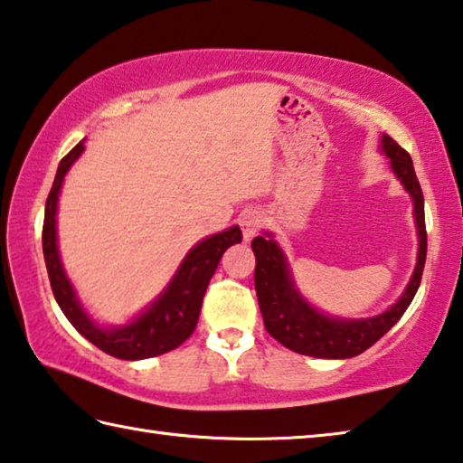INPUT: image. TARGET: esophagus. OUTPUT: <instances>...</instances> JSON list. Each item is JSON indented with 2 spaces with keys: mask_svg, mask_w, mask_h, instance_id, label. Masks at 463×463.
Here are the masks:
<instances>
[{
  "mask_svg": "<svg viewBox=\"0 0 463 463\" xmlns=\"http://www.w3.org/2000/svg\"><path fill=\"white\" fill-rule=\"evenodd\" d=\"M262 223H264V219L260 213H256V211H248V213L241 215L240 225H241V233H244V240L246 241L252 240L256 233L260 232Z\"/></svg>",
  "mask_w": 463,
  "mask_h": 463,
  "instance_id": "34e87169",
  "label": "esophagus"
}]
</instances>
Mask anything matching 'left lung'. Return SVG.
<instances>
[{"label": "left lung", "instance_id": "8db88e82", "mask_svg": "<svg viewBox=\"0 0 463 463\" xmlns=\"http://www.w3.org/2000/svg\"><path fill=\"white\" fill-rule=\"evenodd\" d=\"M383 152L391 158L394 175L401 178L404 189L412 197L415 205V222L419 232V254L417 266L412 272L409 287L402 297L391 309L368 319H339L323 315L305 301L295 288L293 277L287 266V258L282 254L277 241L270 233L252 240V250L256 256L254 285L260 305L264 327L269 334L288 350L313 358L344 360L354 358L368 347L374 345L380 337L388 334L396 321L417 295V288L423 277L427 258V230H425V199L420 191L419 178L409 152L401 148L391 136H383Z\"/></svg>", "mask_w": 463, "mask_h": 463}]
</instances>
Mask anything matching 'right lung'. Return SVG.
<instances>
[{
  "label": "right lung",
  "instance_id": "1",
  "mask_svg": "<svg viewBox=\"0 0 463 463\" xmlns=\"http://www.w3.org/2000/svg\"><path fill=\"white\" fill-rule=\"evenodd\" d=\"M83 148V142H79L61 160L44 209L43 252L56 303L80 335L113 358L144 360L166 354L181 345L184 339H189L197 327L203 295H205L209 280L215 274L225 250L241 241V230L236 225L199 241L178 266L165 293L132 323L113 329L99 327L80 307L75 290L62 270L59 248H56V203H59L64 175L69 173L71 165L80 156Z\"/></svg>",
  "mask_w": 463,
  "mask_h": 463
}]
</instances>
